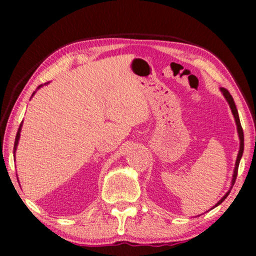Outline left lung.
Here are the masks:
<instances>
[{
	"label": "left lung",
	"instance_id": "left-lung-1",
	"mask_svg": "<svg viewBox=\"0 0 256 256\" xmlns=\"http://www.w3.org/2000/svg\"><path fill=\"white\" fill-rule=\"evenodd\" d=\"M220 92L222 93L224 98H225L227 102L230 104V110H232V114L234 116V120H236V130H238V135H239V140H240V146H239V152H238V156H236V168H234V171H233V177H232V182H230V190L226 192L225 194H224V197L220 199V200L216 202V206H218L222 204V202L225 200L227 196L230 194V190H232V186L236 183V174H238V169H239V163H240V160L241 157H242V154H244V132H242V127H241V124H240V118H239V114H238V110H236V104H234V100L232 96H230V92L225 88H220ZM214 206V208H216Z\"/></svg>",
	"mask_w": 256,
	"mask_h": 256
}]
</instances>
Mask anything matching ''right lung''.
I'll return each mask as SVG.
<instances>
[{"label":"right lung","mask_w":256,"mask_h":256,"mask_svg":"<svg viewBox=\"0 0 256 256\" xmlns=\"http://www.w3.org/2000/svg\"><path fill=\"white\" fill-rule=\"evenodd\" d=\"M48 82H45V84H44V85H48ZM44 85H40V86H38V87H37V90H40V87H43ZM36 90H34V92L32 93V96H31V98H32V96H34V93H36ZM22 124H23V121H22V124H20L18 132H17V135H16V140H15V146H14V154H15V152H16L17 146H18V141H20V130H22ZM14 156H15V155H14Z\"/></svg>","instance_id":"1"}]
</instances>
